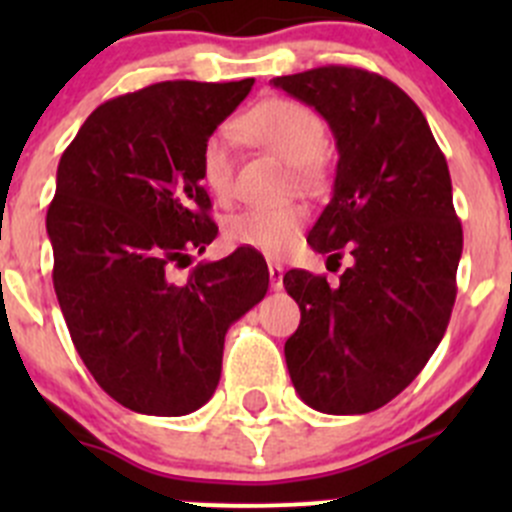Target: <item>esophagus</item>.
Instances as JSON below:
<instances>
[{
  "label": "esophagus",
  "mask_w": 512,
  "mask_h": 512,
  "mask_svg": "<svg viewBox=\"0 0 512 512\" xmlns=\"http://www.w3.org/2000/svg\"><path fill=\"white\" fill-rule=\"evenodd\" d=\"M267 270H270V287L272 289L285 287V282H282V277H285V270H282V265H277V262H270V265H267Z\"/></svg>",
  "instance_id": "esophagus-1"
}]
</instances>
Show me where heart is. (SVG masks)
Instances as JSON below:
<instances>
[{
  "instance_id": "b5f03b06",
  "label": "heart",
  "mask_w": 512,
  "mask_h": 512,
  "mask_svg": "<svg viewBox=\"0 0 512 512\" xmlns=\"http://www.w3.org/2000/svg\"><path fill=\"white\" fill-rule=\"evenodd\" d=\"M235 133L287 160L299 188L317 190L327 178L322 160L327 126L322 116L292 98H267L237 116L232 128L210 133L200 148V178L220 203L235 195ZM307 218L299 200L252 205L225 220V237L230 245L280 257L294 245Z\"/></svg>"
}]
</instances>
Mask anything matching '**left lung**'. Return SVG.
Wrapping results in <instances>:
<instances>
[{"label":"left lung","mask_w":512,"mask_h":512,"mask_svg":"<svg viewBox=\"0 0 512 512\" xmlns=\"http://www.w3.org/2000/svg\"><path fill=\"white\" fill-rule=\"evenodd\" d=\"M314 106L337 138L334 195L307 242L352 267L289 270L299 327L285 359L299 399L322 414H369L421 374L456 302L463 230L451 175L426 116L394 81L319 66L272 79Z\"/></svg>","instance_id":"left-lung-1"}]
</instances>
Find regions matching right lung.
<instances>
[{"label":"right lung","instance_id":"right-lung-1","mask_svg":"<svg viewBox=\"0 0 512 512\" xmlns=\"http://www.w3.org/2000/svg\"><path fill=\"white\" fill-rule=\"evenodd\" d=\"M252 84L160 81L116 96L59 160L46 213L56 299L96 384L138 414L200 409L227 329L270 285L265 260L242 247L173 280L218 235L200 148Z\"/></svg>","mask_w":512,"mask_h":512}]
</instances>
